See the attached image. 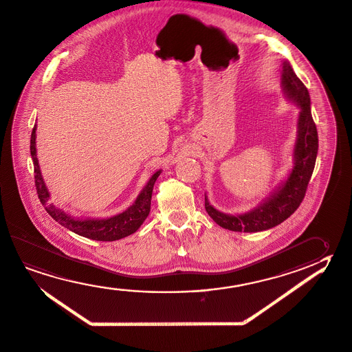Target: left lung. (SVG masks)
Here are the masks:
<instances>
[{
	"label": "left lung",
	"mask_w": 352,
	"mask_h": 352,
	"mask_svg": "<svg viewBox=\"0 0 352 352\" xmlns=\"http://www.w3.org/2000/svg\"><path fill=\"white\" fill-rule=\"evenodd\" d=\"M280 87L288 101L299 108L297 138L293 148V166L280 185L257 207L240 214H227L215 209L204 195L209 217L232 232H256L267 230L286 221L303 201L318 154V131L310 111L309 92L293 72L288 60L282 63Z\"/></svg>",
	"instance_id": "obj_1"
}]
</instances>
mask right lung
I'll return each instance as SVG.
<instances>
[{"label": "right lung", "instance_id": "add662e5", "mask_svg": "<svg viewBox=\"0 0 352 352\" xmlns=\"http://www.w3.org/2000/svg\"><path fill=\"white\" fill-rule=\"evenodd\" d=\"M36 124H34L30 137V155L34 165L36 193L41 203L54 221H58L60 226L67 228L69 230L78 235L97 241H114L137 232L149 215L153 188L162 170L156 171L150 177L146 185L144 186L143 190L138 195L137 199L133 202L131 207H128L122 213L108 218H78L49 202L50 193L43 179L42 171L36 157Z\"/></svg>", "mask_w": 352, "mask_h": 352}]
</instances>
